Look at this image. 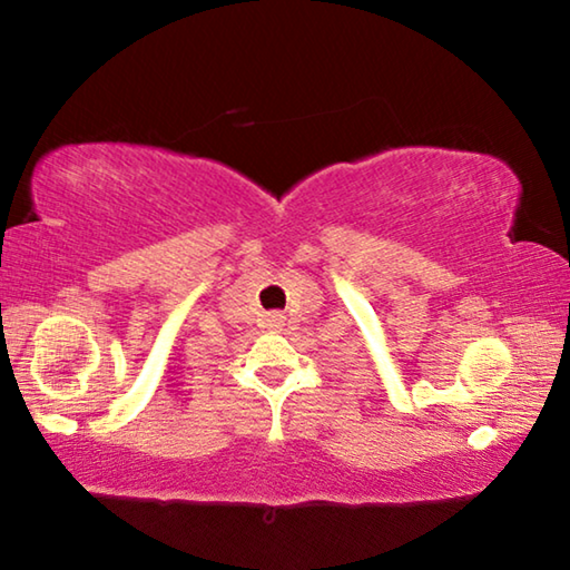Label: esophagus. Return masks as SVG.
Segmentation results:
<instances>
[{"instance_id":"34e87169","label":"esophagus","mask_w":570,"mask_h":570,"mask_svg":"<svg viewBox=\"0 0 570 570\" xmlns=\"http://www.w3.org/2000/svg\"><path fill=\"white\" fill-rule=\"evenodd\" d=\"M266 326H268V330H282L284 316L282 314H268L266 316Z\"/></svg>"}]
</instances>
